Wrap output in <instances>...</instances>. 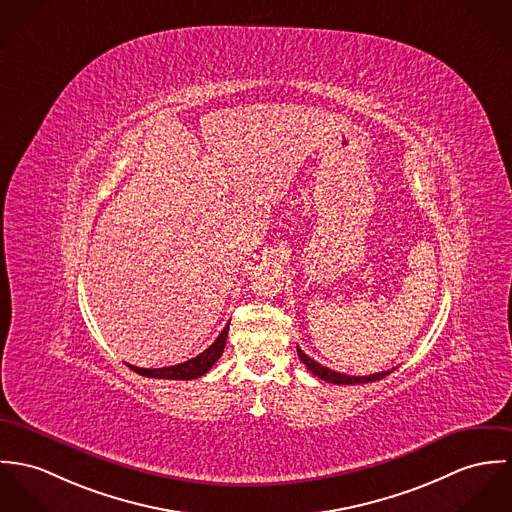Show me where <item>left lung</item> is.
Returning <instances> with one entry per match:
<instances>
[{
    "label": "left lung",
    "mask_w": 512,
    "mask_h": 512,
    "mask_svg": "<svg viewBox=\"0 0 512 512\" xmlns=\"http://www.w3.org/2000/svg\"><path fill=\"white\" fill-rule=\"evenodd\" d=\"M298 351V357L300 361L308 367V371L316 377H320L322 381H328V383H334V385H361V383H373V381H379L383 377H387L389 373L393 371H383V373H373V375H365V377H351V375H343V373H336L320 363H316L312 357H308L300 347H296Z\"/></svg>",
    "instance_id": "obj_1"
}]
</instances>
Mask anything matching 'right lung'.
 <instances>
[{
	"label": "right lung",
	"mask_w": 512,
	"mask_h": 512,
	"mask_svg": "<svg viewBox=\"0 0 512 512\" xmlns=\"http://www.w3.org/2000/svg\"><path fill=\"white\" fill-rule=\"evenodd\" d=\"M229 324L222 330V334L216 338V341L204 349L200 355L178 363V365H171V367H163V369H141L135 365H127L129 369H133L135 373L143 375V377H151V379H174V381H190L196 377H202L204 373H208L212 369V365L222 357L224 347H226V340H228Z\"/></svg>",
	"instance_id": "right-lung-1"
}]
</instances>
